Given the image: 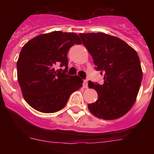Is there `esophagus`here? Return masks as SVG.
I'll return each instance as SVG.
<instances>
[{
    "label": "esophagus",
    "mask_w": 154,
    "mask_h": 154,
    "mask_svg": "<svg viewBox=\"0 0 154 154\" xmlns=\"http://www.w3.org/2000/svg\"><path fill=\"white\" fill-rule=\"evenodd\" d=\"M88 82H89V79H85L84 80L83 82V87L85 89H87L88 88Z\"/></svg>",
    "instance_id": "obj_1"
}]
</instances>
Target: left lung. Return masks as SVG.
Listing matches in <instances>:
<instances>
[{
  "label": "left lung",
  "instance_id": "obj_1",
  "mask_svg": "<svg viewBox=\"0 0 154 154\" xmlns=\"http://www.w3.org/2000/svg\"><path fill=\"white\" fill-rule=\"evenodd\" d=\"M82 43L93 58L96 70L104 75V83L89 82L98 99L88 105L91 113L99 119L122 117L135 103L143 71L137 51L117 37L103 32L80 33Z\"/></svg>",
  "mask_w": 154,
  "mask_h": 154
}]
</instances>
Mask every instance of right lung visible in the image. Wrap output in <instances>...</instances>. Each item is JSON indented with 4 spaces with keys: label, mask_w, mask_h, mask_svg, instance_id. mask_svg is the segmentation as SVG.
I'll use <instances>...</instances> for the list:
<instances>
[{
    "label": "right lung",
    "mask_w": 154,
    "mask_h": 154,
    "mask_svg": "<svg viewBox=\"0 0 154 154\" xmlns=\"http://www.w3.org/2000/svg\"><path fill=\"white\" fill-rule=\"evenodd\" d=\"M75 44H82L77 34L56 31L38 35L23 46L17 62V81L24 100L37 111L58 112L82 86L80 77L65 72L67 53ZM56 63L65 70H55Z\"/></svg>",
    "instance_id": "right-lung-1"
}]
</instances>
